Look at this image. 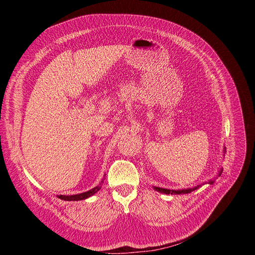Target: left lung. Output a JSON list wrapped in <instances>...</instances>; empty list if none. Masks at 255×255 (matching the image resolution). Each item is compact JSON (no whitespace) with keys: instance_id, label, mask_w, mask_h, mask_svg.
I'll list each match as a JSON object with an SVG mask.
<instances>
[{"instance_id":"left-lung-1","label":"left lung","mask_w":255,"mask_h":255,"mask_svg":"<svg viewBox=\"0 0 255 255\" xmlns=\"http://www.w3.org/2000/svg\"><path fill=\"white\" fill-rule=\"evenodd\" d=\"M221 172H222V171H220V173H221ZM212 183H213V181L210 182V184H212ZM198 187H199V186H197V187H195V188L182 189V190H171V189H165V188H160V187H154V189L157 190L158 192H164V194H166V195H170V194H171V195H181V194H189V192L196 190Z\"/></svg>"}]
</instances>
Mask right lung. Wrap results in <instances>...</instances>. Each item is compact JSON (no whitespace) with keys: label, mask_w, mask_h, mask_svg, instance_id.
Segmentation results:
<instances>
[{"label":"right lung","mask_w":255,"mask_h":255,"mask_svg":"<svg viewBox=\"0 0 255 255\" xmlns=\"http://www.w3.org/2000/svg\"><path fill=\"white\" fill-rule=\"evenodd\" d=\"M102 183H103V181L101 182V184L99 185V186H97V187H95V188H92V189H90V190H88V191H86V192H83V194L73 195V196H63V195H60V196H58V198L61 199V200H65V201H79V200L87 199V198L91 197L92 195H95L97 191H99L100 189H101Z\"/></svg>","instance_id":"obj_1"}]
</instances>
